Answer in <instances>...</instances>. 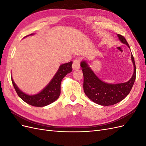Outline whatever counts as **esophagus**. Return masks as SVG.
<instances>
[{"label":"esophagus","mask_w":146,"mask_h":146,"mask_svg":"<svg viewBox=\"0 0 146 146\" xmlns=\"http://www.w3.org/2000/svg\"><path fill=\"white\" fill-rule=\"evenodd\" d=\"M72 69L74 70H76L77 69H79L80 68V60L78 59L74 60L73 61V64H72Z\"/></svg>","instance_id":"1"}]
</instances>
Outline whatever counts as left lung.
I'll use <instances>...</instances> for the list:
<instances>
[{
  "label": "left lung",
  "instance_id": "8db88e82",
  "mask_svg": "<svg viewBox=\"0 0 146 146\" xmlns=\"http://www.w3.org/2000/svg\"><path fill=\"white\" fill-rule=\"evenodd\" d=\"M117 36L122 43L130 48L124 37L119 34ZM131 58L134 67L133 76L128 82L116 84L108 83L101 80L86 61L83 60L80 66L84 78L83 90L88 98L94 103L103 106L113 105L124 99L130 93L136 78V66L132 54Z\"/></svg>",
  "mask_w": 146,
  "mask_h": 146
}]
</instances>
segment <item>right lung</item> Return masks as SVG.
I'll return each mask as SVG.
<instances>
[{
	"label": "right lung",
	"mask_w": 146,
	"mask_h": 146,
	"mask_svg": "<svg viewBox=\"0 0 146 146\" xmlns=\"http://www.w3.org/2000/svg\"><path fill=\"white\" fill-rule=\"evenodd\" d=\"M33 35L32 33L25 37ZM72 64V61L61 64L50 82L41 91L36 94L29 95L22 91L16 85L13 78H11L12 83L17 95L25 102L34 107H44L53 103L59 98L61 92V82L66 75L71 72Z\"/></svg>",
	"instance_id": "1"
}]
</instances>
